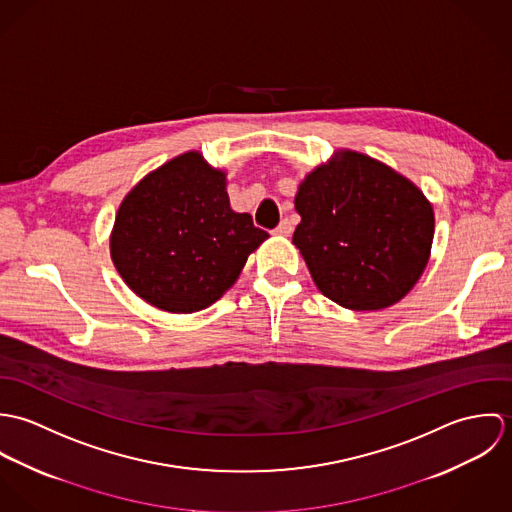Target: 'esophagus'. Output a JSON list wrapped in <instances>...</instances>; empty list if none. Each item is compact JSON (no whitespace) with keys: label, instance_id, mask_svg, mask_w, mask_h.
I'll use <instances>...</instances> for the list:
<instances>
[{"label":"esophagus","instance_id":"34e87169","mask_svg":"<svg viewBox=\"0 0 512 512\" xmlns=\"http://www.w3.org/2000/svg\"><path fill=\"white\" fill-rule=\"evenodd\" d=\"M292 230V222L288 219H284L280 224H278V228L274 230V234H278V236H290V234H292Z\"/></svg>","mask_w":512,"mask_h":512}]
</instances>
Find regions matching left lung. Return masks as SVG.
<instances>
[{
	"instance_id": "8db88e82",
	"label": "left lung",
	"mask_w": 512,
	"mask_h": 512,
	"mask_svg": "<svg viewBox=\"0 0 512 512\" xmlns=\"http://www.w3.org/2000/svg\"><path fill=\"white\" fill-rule=\"evenodd\" d=\"M293 232L317 290L353 311L398 303L424 274L434 242L426 195L386 163L339 149L299 183Z\"/></svg>"
}]
</instances>
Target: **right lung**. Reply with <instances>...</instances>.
Returning a JSON list of instances; mask_svg holds the SVG:
<instances>
[{
    "label": "right lung",
    "instance_id": "1",
    "mask_svg": "<svg viewBox=\"0 0 512 512\" xmlns=\"http://www.w3.org/2000/svg\"><path fill=\"white\" fill-rule=\"evenodd\" d=\"M268 238L248 213H234L226 173L199 151L181 153L124 197L110 234L112 262L126 286L169 313H195L238 280Z\"/></svg>",
    "mask_w": 512,
    "mask_h": 512
}]
</instances>
